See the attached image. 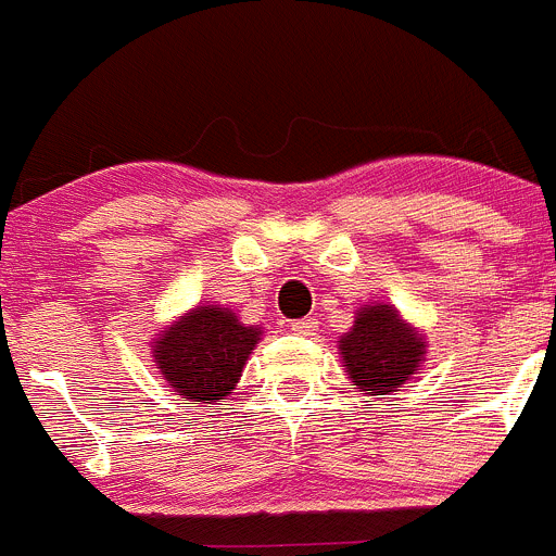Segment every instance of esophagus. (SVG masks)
<instances>
[{"mask_svg":"<svg viewBox=\"0 0 556 556\" xmlns=\"http://www.w3.org/2000/svg\"><path fill=\"white\" fill-rule=\"evenodd\" d=\"M290 329H293V334H299V337H313L318 326H315L313 318H302V320H293V324H290Z\"/></svg>","mask_w":556,"mask_h":556,"instance_id":"obj_1","label":"esophagus"}]
</instances>
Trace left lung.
I'll return each mask as SVG.
<instances>
[{
	"label": "left lung",
	"mask_w": 556,
	"mask_h": 556,
	"mask_svg": "<svg viewBox=\"0 0 556 556\" xmlns=\"http://www.w3.org/2000/svg\"><path fill=\"white\" fill-rule=\"evenodd\" d=\"M342 367L362 395H392L425 362V340L392 304H365L340 340Z\"/></svg>",
	"instance_id": "obj_1"
}]
</instances>
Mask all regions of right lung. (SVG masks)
<instances>
[{
	"label": "right lung",
	"instance_id": "add662e5",
	"mask_svg": "<svg viewBox=\"0 0 556 556\" xmlns=\"http://www.w3.org/2000/svg\"><path fill=\"white\" fill-rule=\"evenodd\" d=\"M261 334V326L241 324L232 309L205 304L180 315L164 334L155 337V367L189 401H225Z\"/></svg>",
	"mask_w": 556,
	"mask_h": 556
}]
</instances>
